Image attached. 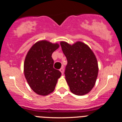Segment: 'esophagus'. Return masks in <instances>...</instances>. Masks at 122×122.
Returning a JSON list of instances; mask_svg holds the SVG:
<instances>
[{"mask_svg": "<svg viewBox=\"0 0 122 122\" xmlns=\"http://www.w3.org/2000/svg\"><path fill=\"white\" fill-rule=\"evenodd\" d=\"M60 72H61V73H62V74H64V68H61V69H60Z\"/></svg>", "mask_w": 122, "mask_h": 122, "instance_id": "obj_1", "label": "esophagus"}]
</instances>
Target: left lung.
Segmentation results:
<instances>
[{
	"instance_id": "left-lung-1",
	"label": "left lung",
	"mask_w": 122,
	"mask_h": 122,
	"mask_svg": "<svg viewBox=\"0 0 122 122\" xmlns=\"http://www.w3.org/2000/svg\"><path fill=\"white\" fill-rule=\"evenodd\" d=\"M60 45L67 59L64 73L71 92L77 96L86 94L94 86L98 76L96 56L90 48L81 41L72 45L61 41Z\"/></svg>"
}]
</instances>
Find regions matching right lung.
Returning <instances> with one entry per match:
<instances>
[{
  "label": "right lung",
  "instance_id": "right-lung-1",
  "mask_svg": "<svg viewBox=\"0 0 122 122\" xmlns=\"http://www.w3.org/2000/svg\"><path fill=\"white\" fill-rule=\"evenodd\" d=\"M59 47L57 43L39 41L32 46L24 64L25 77L32 90L41 96H46L55 89L61 73L53 68L51 56Z\"/></svg>",
  "mask_w": 122,
  "mask_h": 122
}]
</instances>
